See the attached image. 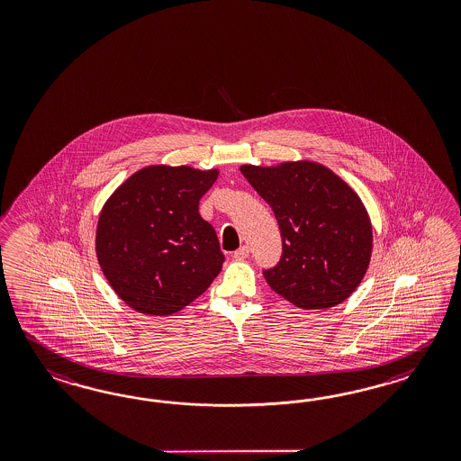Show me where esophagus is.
Masks as SVG:
<instances>
[{
	"label": "esophagus",
	"instance_id": "obj_1",
	"mask_svg": "<svg viewBox=\"0 0 461 461\" xmlns=\"http://www.w3.org/2000/svg\"><path fill=\"white\" fill-rule=\"evenodd\" d=\"M249 255H250V249H249L247 245L240 247V249H238V250L233 253L235 260H245V258H249Z\"/></svg>",
	"mask_w": 461,
	"mask_h": 461
}]
</instances>
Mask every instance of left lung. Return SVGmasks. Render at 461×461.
<instances>
[{
    "mask_svg": "<svg viewBox=\"0 0 461 461\" xmlns=\"http://www.w3.org/2000/svg\"><path fill=\"white\" fill-rule=\"evenodd\" d=\"M279 223L282 257L267 284L301 309H328L360 285L372 257V223L357 194L331 168L297 160L240 167Z\"/></svg>",
    "mask_w": 461,
    "mask_h": 461,
    "instance_id": "1",
    "label": "left lung"
}]
</instances>
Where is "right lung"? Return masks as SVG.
<instances>
[{
    "instance_id": "add662e5",
    "label": "right lung",
    "mask_w": 461,
    "mask_h": 461,
    "mask_svg": "<svg viewBox=\"0 0 461 461\" xmlns=\"http://www.w3.org/2000/svg\"><path fill=\"white\" fill-rule=\"evenodd\" d=\"M220 170L147 166L116 187L99 212L96 255L116 295L141 314L168 316L211 285L224 255L199 199Z\"/></svg>"
}]
</instances>
